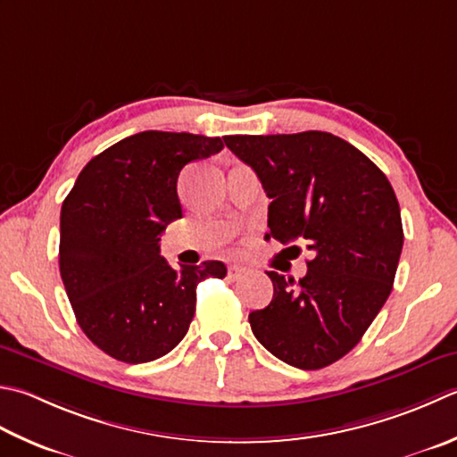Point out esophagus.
<instances>
[{"label":"esophagus","mask_w":457,"mask_h":457,"mask_svg":"<svg viewBox=\"0 0 457 457\" xmlns=\"http://www.w3.org/2000/svg\"><path fill=\"white\" fill-rule=\"evenodd\" d=\"M247 275H249V270H247V267H244V265H229L228 267V277H229V279L237 281V279H244V277H247Z\"/></svg>","instance_id":"esophagus-1"}]
</instances>
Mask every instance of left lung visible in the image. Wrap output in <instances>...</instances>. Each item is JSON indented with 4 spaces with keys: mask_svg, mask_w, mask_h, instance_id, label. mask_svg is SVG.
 I'll return each instance as SVG.
<instances>
[{
    "mask_svg": "<svg viewBox=\"0 0 457 457\" xmlns=\"http://www.w3.org/2000/svg\"><path fill=\"white\" fill-rule=\"evenodd\" d=\"M223 142L271 198L270 236L312 252L299 283L267 271L273 299L249 312L253 335L295 369H325L359 345L392 291L404 244L396 194L370 158L330 132Z\"/></svg>",
    "mask_w": 457,
    "mask_h": 457,
    "instance_id": "left-lung-1",
    "label": "left lung"
}]
</instances>
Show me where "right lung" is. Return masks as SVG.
<instances>
[{"mask_svg":"<svg viewBox=\"0 0 457 457\" xmlns=\"http://www.w3.org/2000/svg\"><path fill=\"white\" fill-rule=\"evenodd\" d=\"M223 148L220 137L145 130L95 156L61 208L59 271L91 343L129 364L156 361L182 341L195 287L223 279L221 262L174 270L160 234L182 218V168Z\"/></svg>","mask_w":457,"mask_h":457,"instance_id":"right-lung-1","label":"right lung"}]
</instances>
